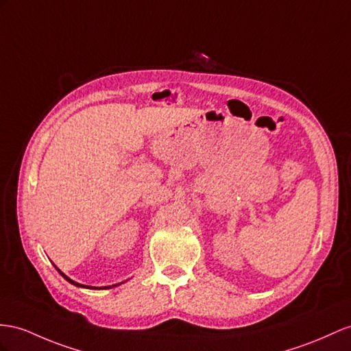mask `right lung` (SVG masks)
Masks as SVG:
<instances>
[{
	"instance_id": "obj_1",
	"label": "right lung",
	"mask_w": 351,
	"mask_h": 351,
	"mask_svg": "<svg viewBox=\"0 0 351 351\" xmlns=\"http://www.w3.org/2000/svg\"><path fill=\"white\" fill-rule=\"evenodd\" d=\"M56 269L60 273V276L64 277V278H66V280L69 282V283H73V285H75V286H78V287H86V289H110V287H114V286H117V285H112V286H104V287H93V286H84V285H80V283H77V282H74V280H71V278L68 277V276H65L64 273L60 271V269L56 267Z\"/></svg>"
}]
</instances>
